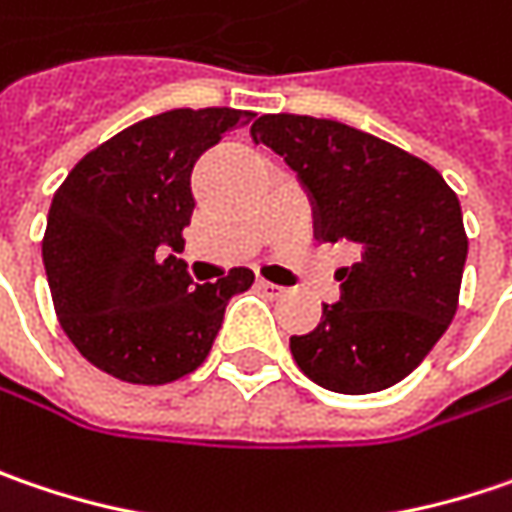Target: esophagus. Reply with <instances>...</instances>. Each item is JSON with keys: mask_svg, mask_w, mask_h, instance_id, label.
<instances>
[{"mask_svg": "<svg viewBox=\"0 0 512 512\" xmlns=\"http://www.w3.org/2000/svg\"><path fill=\"white\" fill-rule=\"evenodd\" d=\"M259 288H262V291H265L268 296H282V294H285V288L273 285V282H268V279H259Z\"/></svg>", "mask_w": 512, "mask_h": 512, "instance_id": "esophagus-1", "label": "esophagus"}]
</instances>
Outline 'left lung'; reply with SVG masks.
<instances>
[{"label": "left lung", "instance_id": "1", "mask_svg": "<svg viewBox=\"0 0 512 512\" xmlns=\"http://www.w3.org/2000/svg\"><path fill=\"white\" fill-rule=\"evenodd\" d=\"M250 135L294 169L322 242H351L360 262L337 273L340 302L311 334L291 337L317 386L369 395L421 366L458 308L467 233L438 169L337 120L262 115Z\"/></svg>", "mask_w": 512, "mask_h": 512}]
</instances>
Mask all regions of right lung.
Wrapping results in <instances>:
<instances>
[{
    "mask_svg": "<svg viewBox=\"0 0 512 512\" xmlns=\"http://www.w3.org/2000/svg\"><path fill=\"white\" fill-rule=\"evenodd\" d=\"M250 117L242 109L146 117L91 149L54 192L42 262L60 325L91 366L164 386L207 360L227 302L253 285V270L195 285L175 253L195 207V161Z\"/></svg>",
    "mask_w": 512,
    "mask_h": 512,
    "instance_id": "1",
    "label": "right lung"
}]
</instances>
